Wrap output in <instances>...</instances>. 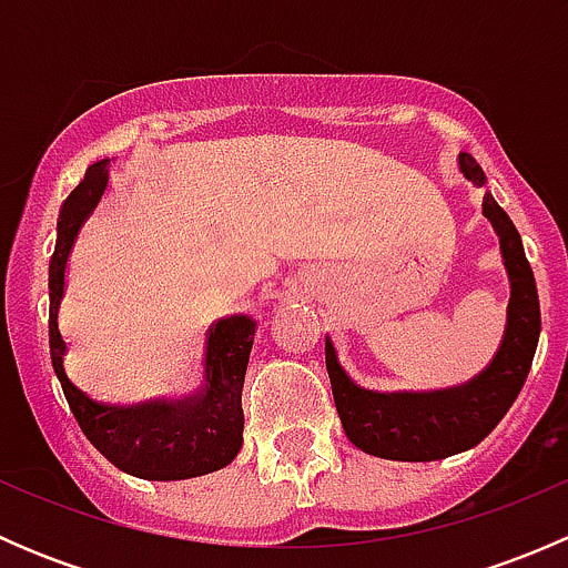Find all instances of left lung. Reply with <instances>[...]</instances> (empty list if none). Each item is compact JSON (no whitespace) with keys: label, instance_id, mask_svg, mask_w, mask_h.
<instances>
[{"label":"left lung","instance_id":"8db88e82","mask_svg":"<svg viewBox=\"0 0 568 568\" xmlns=\"http://www.w3.org/2000/svg\"><path fill=\"white\" fill-rule=\"evenodd\" d=\"M459 170L475 186L486 183L484 170L469 153H459ZM484 216L500 239L511 300L500 348L475 379L432 393L365 390L346 374L326 337V371L337 415L346 437L365 454L393 462L448 459L489 437L523 390L541 332L536 280L517 227L489 192L484 194Z\"/></svg>","mask_w":568,"mask_h":568}]
</instances>
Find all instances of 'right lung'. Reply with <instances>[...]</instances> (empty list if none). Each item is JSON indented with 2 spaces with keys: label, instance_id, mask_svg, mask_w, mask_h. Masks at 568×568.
I'll list each match as a JSON object with an SVG mask.
<instances>
[{
  "label": "right lung",
  "instance_id": "add662e5",
  "mask_svg": "<svg viewBox=\"0 0 568 568\" xmlns=\"http://www.w3.org/2000/svg\"><path fill=\"white\" fill-rule=\"evenodd\" d=\"M109 159L90 164L65 197L57 220V247L49 263V346L51 365L84 437L123 473L145 480H183L227 467L242 450V387L247 374L255 321L220 318L209 329L203 387L183 400H145L112 406L90 398L65 374V341L57 313L65 294V268L82 222L93 214L109 181Z\"/></svg>",
  "mask_w": 568,
  "mask_h": 568
}]
</instances>
